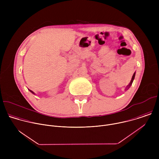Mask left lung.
<instances>
[{"label": "left lung", "mask_w": 159, "mask_h": 159, "mask_svg": "<svg viewBox=\"0 0 159 159\" xmlns=\"http://www.w3.org/2000/svg\"><path fill=\"white\" fill-rule=\"evenodd\" d=\"M134 77H135V72H134V74L133 75V77H132V78H131V82H130V83L128 84V85L126 87V89H129V87L131 85V84H132V83H133V81L134 79Z\"/></svg>", "instance_id": "1"}]
</instances>
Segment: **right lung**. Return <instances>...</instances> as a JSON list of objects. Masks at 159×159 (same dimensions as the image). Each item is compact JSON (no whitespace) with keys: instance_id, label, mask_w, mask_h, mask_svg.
<instances>
[{"instance_id":"obj_1","label":"right lung","mask_w":159,"mask_h":159,"mask_svg":"<svg viewBox=\"0 0 159 159\" xmlns=\"http://www.w3.org/2000/svg\"><path fill=\"white\" fill-rule=\"evenodd\" d=\"M30 91H31V93H32L33 94H34V93H33V91H31V90H30Z\"/></svg>"}]
</instances>
